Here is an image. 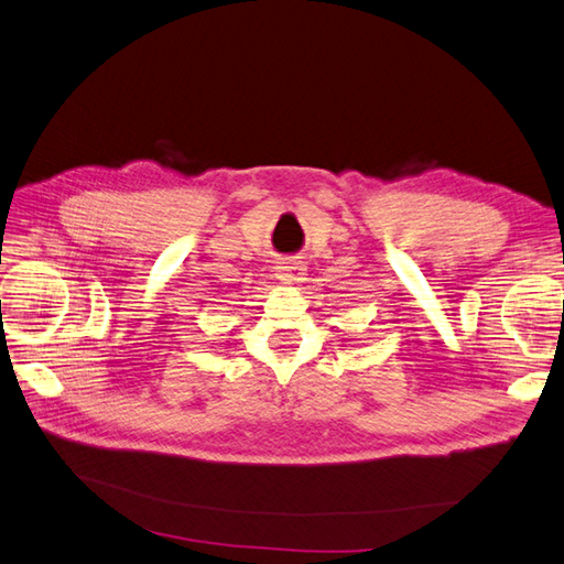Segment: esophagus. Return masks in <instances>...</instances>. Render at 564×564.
I'll return each mask as SVG.
<instances>
[{"instance_id":"1","label":"esophagus","mask_w":564,"mask_h":564,"mask_svg":"<svg viewBox=\"0 0 564 564\" xmlns=\"http://www.w3.org/2000/svg\"><path fill=\"white\" fill-rule=\"evenodd\" d=\"M275 275L282 282H299L303 278V265L296 263V261H284L275 268Z\"/></svg>"}]
</instances>
